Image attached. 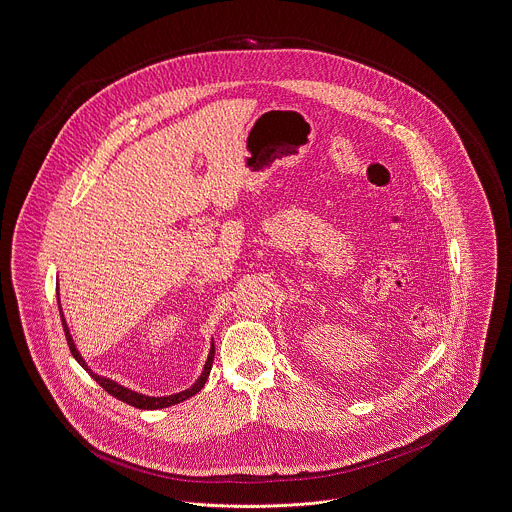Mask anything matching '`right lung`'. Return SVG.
Here are the masks:
<instances>
[{
	"label": "right lung",
	"mask_w": 512,
	"mask_h": 512,
	"mask_svg": "<svg viewBox=\"0 0 512 512\" xmlns=\"http://www.w3.org/2000/svg\"><path fill=\"white\" fill-rule=\"evenodd\" d=\"M58 310H60V318H62V328H64V336H66V341H68V347H70V353L74 355V359L90 373V377L104 389V391H108L112 397L117 398V400H123V402H127V404H131V406H135V408H141V410H157V408H167V406H171V404H178V402H182V400H186V398L194 397L196 393H200L202 391V387L206 385V381H208V377H210V371H212V363H214V351H216V347H214V343H212V347H210V353H208V359H206V365H204V371H202V375L198 377V381L190 387V389H186V391H180V393H176V395H169V397H147V395H141V393H135V391H131V389H127V387H123V385H119V383H115L112 379H106V377H102V375H98V373H94L88 365H86V361L82 359V355H80V351L76 349V345H74V340H72V336H70V330H68V326H66V320H64V316H62V308H60V298H58Z\"/></svg>",
	"instance_id": "1"
}]
</instances>
